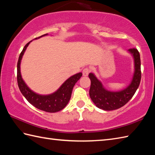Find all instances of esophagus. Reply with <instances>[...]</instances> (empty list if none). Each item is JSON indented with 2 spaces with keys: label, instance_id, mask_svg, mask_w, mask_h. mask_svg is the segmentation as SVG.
<instances>
[{
  "label": "esophagus",
  "instance_id": "34e87169",
  "mask_svg": "<svg viewBox=\"0 0 155 155\" xmlns=\"http://www.w3.org/2000/svg\"><path fill=\"white\" fill-rule=\"evenodd\" d=\"M90 72H91V69H89L88 68H84L83 70V74L84 77H87Z\"/></svg>",
  "mask_w": 155,
  "mask_h": 155
}]
</instances>
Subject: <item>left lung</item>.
<instances>
[{"label":"left lung","instance_id":"left-lung-1","mask_svg":"<svg viewBox=\"0 0 155 155\" xmlns=\"http://www.w3.org/2000/svg\"><path fill=\"white\" fill-rule=\"evenodd\" d=\"M128 51L133 55L134 62V72L132 81L124 89L113 92L104 88L101 82L93 73L88 74L91 84L89 95L96 106L104 110L118 109L129 101L139 87L141 79L140 54L137 48H130Z\"/></svg>","mask_w":155,"mask_h":155}]
</instances>
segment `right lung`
<instances>
[{"label": "right lung", "mask_w": 155, "mask_h": 155, "mask_svg": "<svg viewBox=\"0 0 155 155\" xmlns=\"http://www.w3.org/2000/svg\"><path fill=\"white\" fill-rule=\"evenodd\" d=\"M47 35L48 34L42 35L35 39L39 38ZM31 41L28 42L25 46L18 58L17 63V82L19 89L23 96L28 101V103H30L38 109L48 112V113H56V112L60 111L67 105L71 97L72 88H73L75 83L80 79L83 74L82 72H79V73L72 76L68 78L54 93L48 95H41L35 93L27 87L25 81H23L21 74V59L26 49Z\"/></svg>", "instance_id": "1"}]
</instances>
